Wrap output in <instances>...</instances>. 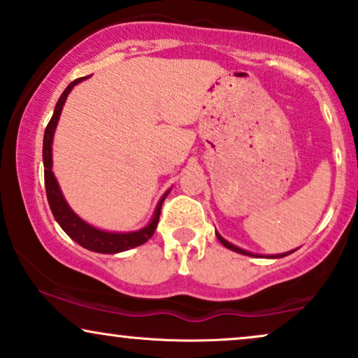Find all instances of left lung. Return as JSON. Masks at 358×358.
I'll return each mask as SVG.
<instances>
[{"instance_id": "1", "label": "left lung", "mask_w": 358, "mask_h": 358, "mask_svg": "<svg viewBox=\"0 0 358 358\" xmlns=\"http://www.w3.org/2000/svg\"><path fill=\"white\" fill-rule=\"evenodd\" d=\"M217 238H219V241L222 245H224L225 248H229V250H231V252H236V253H241V255H248V257H258V255H253V253H250V252H245V250H241V248H238V247H235V245H231V243H229V241H227L225 238H222V236L217 234ZM292 252H294V250H292ZM292 252H287V253H282V255H271V257H266V258H281V257H286V255H289V253H292Z\"/></svg>"}]
</instances>
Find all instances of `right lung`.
Returning a JSON list of instances; mask_svg holds the SVG:
<instances>
[{"label":"right lung","mask_w":358,"mask_h":358,"mask_svg":"<svg viewBox=\"0 0 358 358\" xmlns=\"http://www.w3.org/2000/svg\"><path fill=\"white\" fill-rule=\"evenodd\" d=\"M83 78L85 77L77 78V80L69 83V87L64 90V94L60 95L57 105H55L52 118H50L48 127H45L44 145H43L45 194H48V201H49L50 210H52L54 219L57 220V224L62 227V230L66 231L72 240H76L80 247L90 250V252L113 255L120 252H127L129 248L139 247V245L146 243V241L151 238L157 227V222H159L162 202H164V199L169 194V190L162 196L159 203H157L156 212L155 215H152V220L150 224H148L145 229L138 231H127V234H115V231H103V230L95 229V227L88 225L87 222H83L80 217H78L77 213L69 207V203L62 196V190L59 187L57 179H55V176L52 173V139H54L55 127H57V122L60 117V111H62V106L66 103L67 95L71 94L73 85H77V83L82 82Z\"/></svg>","instance_id":"add662e5"}]
</instances>
